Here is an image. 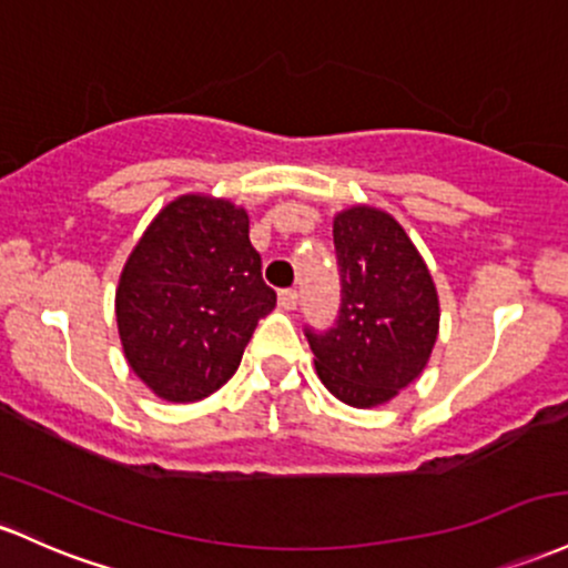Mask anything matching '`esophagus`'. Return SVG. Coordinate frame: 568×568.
Here are the masks:
<instances>
[{
	"mask_svg": "<svg viewBox=\"0 0 568 568\" xmlns=\"http://www.w3.org/2000/svg\"><path fill=\"white\" fill-rule=\"evenodd\" d=\"M277 304H280V310H296V304H298V294L296 291H280V296H277Z\"/></svg>",
	"mask_w": 568,
	"mask_h": 568,
	"instance_id": "34e87169",
	"label": "esophagus"
}]
</instances>
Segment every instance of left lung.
<instances>
[{
	"instance_id": "obj_1",
	"label": "left lung",
	"mask_w": 568,
	"mask_h": 568,
	"mask_svg": "<svg viewBox=\"0 0 568 568\" xmlns=\"http://www.w3.org/2000/svg\"><path fill=\"white\" fill-rule=\"evenodd\" d=\"M342 280L328 332L304 328L315 369L339 402L369 409L420 377L439 334L432 272L394 215L355 204L334 215Z\"/></svg>"
}]
</instances>
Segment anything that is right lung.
I'll list each match as a JSON object with an SVG mask.
<instances>
[{
  "label": "right lung",
  "instance_id": "right-lung-1",
  "mask_svg": "<svg viewBox=\"0 0 568 568\" xmlns=\"http://www.w3.org/2000/svg\"><path fill=\"white\" fill-rule=\"evenodd\" d=\"M247 213L185 193L166 204L126 258L115 317L129 366L155 396L199 402L240 366L277 294L261 277Z\"/></svg>",
  "mask_w": 568,
  "mask_h": 568
}]
</instances>
